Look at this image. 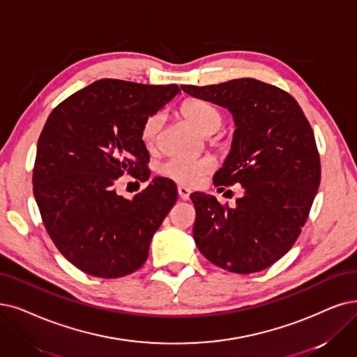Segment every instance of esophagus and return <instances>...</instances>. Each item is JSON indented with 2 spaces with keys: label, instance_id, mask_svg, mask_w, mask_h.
Listing matches in <instances>:
<instances>
[{
  "label": "esophagus",
  "instance_id": "obj_1",
  "mask_svg": "<svg viewBox=\"0 0 357 357\" xmlns=\"http://www.w3.org/2000/svg\"><path fill=\"white\" fill-rule=\"evenodd\" d=\"M177 190H178V196L183 199V201H189V197H190V190H189L188 188L178 186V188H177Z\"/></svg>",
  "mask_w": 357,
  "mask_h": 357
}]
</instances>
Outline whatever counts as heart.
I'll return each instance as SVG.
<instances>
[{"label":"heart","mask_w":357,"mask_h":357,"mask_svg":"<svg viewBox=\"0 0 357 357\" xmlns=\"http://www.w3.org/2000/svg\"><path fill=\"white\" fill-rule=\"evenodd\" d=\"M181 116L186 119L189 124L205 136L215 133L222 123V116L218 108L212 104L204 101V99L190 98L186 99L180 107ZM162 126V114L153 112L144 121L140 129V139L146 148H153ZM213 161L211 158H199V160H178L171 158L162 162L158 168V173L173 180L183 186H196L202 180L204 176L209 174L213 169Z\"/></svg>","instance_id":"b5f03b06"}]
</instances>
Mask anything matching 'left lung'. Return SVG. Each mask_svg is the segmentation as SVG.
Instances as JSON below:
<instances>
[{
	"instance_id": "8db88e82",
	"label": "left lung",
	"mask_w": 357,
	"mask_h": 357,
	"mask_svg": "<svg viewBox=\"0 0 357 357\" xmlns=\"http://www.w3.org/2000/svg\"><path fill=\"white\" fill-rule=\"evenodd\" d=\"M181 89L231 111L233 146L213 186L245 188L234 208L206 193L190 195L196 246L222 269L258 273L293 248L318 192L321 160L312 127L289 92L261 80Z\"/></svg>"
}]
</instances>
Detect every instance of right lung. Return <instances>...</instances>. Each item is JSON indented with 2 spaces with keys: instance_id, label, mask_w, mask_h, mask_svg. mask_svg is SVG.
<instances>
[{
  "instance_id": "obj_1",
  "label": "right lung",
  "mask_w": 357,
  "mask_h": 357,
  "mask_svg": "<svg viewBox=\"0 0 357 357\" xmlns=\"http://www.w3.org/2000/svg\"><path fill=\"white\" fill-rule=\"evenodd\" d=\"M178 92L177 84L102 79L51 111L38 140L33 195L54 245L83 273L120 278L148 259L177 201L176 184L156 177L129 201L116 181L149 178L142 124Z\"/></svg>"
}]
</instances>
